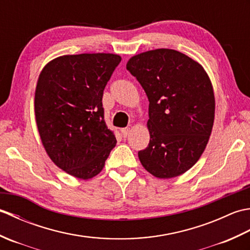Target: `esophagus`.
<instances>
[{
	"label": "esophagus",
	"instance_id": "obj_1",
	"mask_svg": "<svg viewBox=\"0 0 250 250\" xmlns=\"http://www.w3.org/2000/svg\"><path fill=\"white\" fill-rule=\"evenodd\" d=\"M121 134L124 137H126L130 134V128H124L121 129Z\"/></svg>",
	"mask_w": 250,
	"mask_h": 250
}]
</instances>
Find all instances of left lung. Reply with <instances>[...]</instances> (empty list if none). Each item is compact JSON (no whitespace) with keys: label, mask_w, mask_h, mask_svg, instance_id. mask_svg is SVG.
Returning <instances> with one entry per match:
<instances>
[{"label":"left lung","mask_w":250,"mask_h":250,"mask_svg":"<svg viewBox=\"0 0 250 250\" xmlns=\"http://www.w3.org/2000/svg\"><path fill=\"white\" fill-rule=\"evenodd\" d=\"M126 70L149 101V144L139 151L142 166L158 178H173L198 162L215 119V95L199 62L174 49L133 56Z\"/></svg>","instance_id":"left-lung-1"}]
</instances>
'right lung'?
Listing matches in <instances>:
<instances>
[{"instance_id":"add662e5","label":"right lung","mask_w":250,"mask_h":250,"mask_svg":"<svg viewBox=\"0 0 250 250\" xmlns=\"http://www.w3.org/2000/svg\"><path fill=\"white\" fill-rule=\"evenodd\" d=\"M120 61L114 54L61 56L39 76L34 110L42 143L51 161L76 178L97 176L116 146L102 98Z\"/></svg>"}]
</instances>
